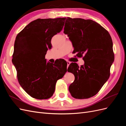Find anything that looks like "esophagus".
<instances>
[{"label": "esophagus", "instance_id": "esophagus-1", "mask_svg": "<svg viewBox=\"0 0 126 126\" xmlns=\"http://www.w3.org/2000/svg\"><path fill=\"white\" fill-rule=\"evenodd\" d=\"M67 68L69 67V64H70V63L69 62H67Z\"/></svg>", "mask_w": 126, "mask_h": 126}]
</instances>
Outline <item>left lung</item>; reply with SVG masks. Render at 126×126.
<instances>
[{
    "label": "left lung",
    "instance_id": "left-lung-1",
    "mask_svg": "<svg viewBox=\"0 0 126 126\" xmlns=\"http://www.w3.org/2000/svg\"><path fill=\"white\" fill-rule=\"evenodd\" d=\"M63 33L71 41L76 56H84L83 65L72 63L68 67V71L75 76L69 92L76 99L92 97L109 78L115 58L111 36L94 21L70 17L66 19Z\"/></svg>",
    "mask_w": 126,
    "mask_h": 126
}]
</instances>
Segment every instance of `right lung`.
<instances>
[{"label": "right lung", "instance_id": "right-lung-1", "mask_svg": "<svg viewBox=\"0 0 126 126\" xmlns=\"http://www.w3.org/2000/svg\"><path fill=\"white\" fill-rule=\"evenodd\" d=\"M66 19H37L16 36L12 62L20 85L32 98H50L57 81L67 72L65 61L59 59L51 63L45 59L47 50L52 47V37L62 31Z\"/></svg>", "mask_w": 126, "mask_h": 126}]
</instances>
